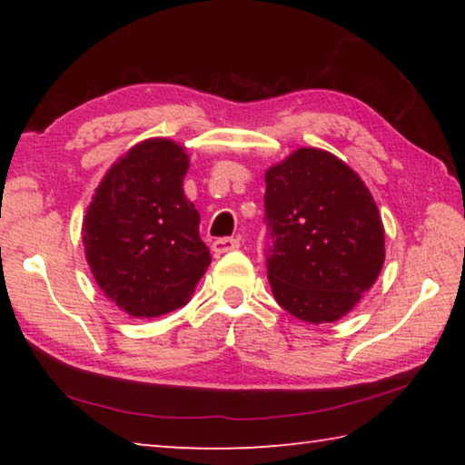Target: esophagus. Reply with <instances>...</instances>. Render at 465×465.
Segmentation results:
<instances>
[{
    "label": "esophagus",
    "mask_w": 465,
    "mask_h": 465,
    "mask_svg": "<svg viewBox=\"0 0 465 465\" xmlns=\"http://www.w3.org/2000/svg\"><path fill=\"white\" fill-rule=\"evenodd\" d=\"M238 248H240V240H235V238H217L213 242L215 254H225V252H232Z\"/></svg>",
    "instance_id": "1"
}]
</instances>
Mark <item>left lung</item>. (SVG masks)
I'll use <instances>...</instances> for the list:
<instances>
[{"instance_id":"left-lung-1","label":"left lung","mask_w":465,"mask_h":465,"mask_svg":"<svg viewBox=\"0 0 465 465\" xmlns=\"http://www.w3.org/2000/svg\"><path fill=\"white\" fill-rule=\"evenodd\" d=\"M266 269L282 310L310 324L342 318L383 266L371 193L332 153L302 147L266 172Z\"/></svg>"}]
</instances>
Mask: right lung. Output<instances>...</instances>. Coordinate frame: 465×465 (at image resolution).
I'll use <instances>...</instances> for the list:
<instances>
[{
	"label": "right lung",
	"mask_w": 465,
	"mask_h": 465,
	"mask_svg": "<svg viewBox=\"0 0 465 465\" xmlns=\"http://www.w3.org/2000/svg\"><path fill=\"white\" fill-rule=\"evenodd\" d=\"M184 149L149 139L123 155L84 219L85 258L110 302L135 318L174 312L211 262L199 211L186 199Z\"/></svg>",
	"instance_id": "right-lung-1"
}]
</instances>
